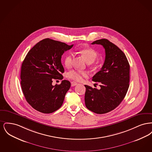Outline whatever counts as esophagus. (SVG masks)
Listing matches in <instances>:
<instances>
[{"instance_id":"esophagus-1","label":"esophagus","mask_w":152,"mask_h":152,"mask_svg":"<svg viewBox=\"0 0 152 152\" xmlns=\"http://www.w3.org/2000/svg\"><path fill=\"white\" fill-rule=\"evenodd\" d=\"M77 84V83H76V82H75V81H72V82H71V86H72V87H74V86H76Z\"/></svg>"}]
</instances>
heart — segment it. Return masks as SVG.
<instances>
[{"label": "heart", "mask_w": 152, "mask_h": 152, "mask_svg": "<svg viewBox=\"0 0 152 152\" xmlns=\"http://www.w3.org/2000/svg\"><path fill=\"white\" fill-rule=\"evenodd\" d=\"M79 52L85 58L87 63H93L96 60L98 56V53L96 51L92 48H84L79 50ZM73 61V55L72 53H69L65 56L64 62L65 66L69 68L72 66ZM88 73L85 71H81L78 70H72L67 73V77L75 81H80L84 77H87Z\"/></svg>", "instance_id": "heart-1"}]
</instances>
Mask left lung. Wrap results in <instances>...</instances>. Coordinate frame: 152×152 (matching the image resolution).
<instances>
[{
  "label": "left lung",
  "mask_w": 152,
  "mask_h": 152,
  "mask_svg": "<svg viewBox=\"0 0 152 152\" xmlns=\"http://www.w3.org/2000/svg\"><path fill=\"white\" fill-rule=\"evenodd\" d=\"M95 44L102 45L105 51L101 70L92 77L101 88L85 85V103L92 112L104 114L116 108L124 99L129 86L130 65L123 51L108 40H97L92 44Z\"/></svg>",
  "instance_id": "1"
}]
</instances>
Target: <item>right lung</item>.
Wrapping results in <instances>:
<instances>
[{
  "label": "right lung",
  "instance_id": "right-lung-1",
  "mask_svg": "<svg viewBox=\"0 0 152 152\" xmlns=\"http://www.w3.org/2000/svg\"><path fill=\"white\" fill-rule=\"evenodd\" d=\"M73 45L47 38L27 54L21 67V87L26 101L36 110L51 113L61 107L71 83L65 80L59 85L52 83L53 79H63L61 56Z\"/></svg>",
  "mask_w": 152,
  "mask_h": 152
}]
</instances>
